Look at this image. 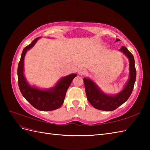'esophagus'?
Instances as JSON below:
<instances>
[{
  "label": "esophagus",
  "mask_w": 150,
  "mask_h": 150,
  "mask_svg": "<svg viewBox=\"0 0 150 150\" xmlns=\"http://www.w3.org/2000/svg\"><path fill=\"white\" fill-rule=\"evenodd\" d=\"M86 72H87V71L84 68L81 67L78 69V73L80 75H84L86 74Z\"/></svg>",
  "instance_id": "obj_1"
}]
</instances>
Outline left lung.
Instances as JSON below:
<instances>
[{"label": "left lung", "mask_w": 150, "mask_h": 150, "mask_svg": "<svg viewBox=\"0 0 150 150\" xmlns=\"http://www.w3.org/2000/svg\"><path fill=\"white\" fill-rule=\"evenodd\" d=\"M120 39H116V41ZM120 51L123 52L129 59V76L124 89L120 93L113 96L103 93L96 84L89 78H83L86 94L88 101L96 109L99 110L111 111L116 110L121 104L125 103L132 93L137 77L134 59L133 54L126 47L122 46Z\"/></svg>", "instance_id": "8db88e82"}]
</instances>
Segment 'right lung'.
Masks as SVG:
<instances>
[{
	"instance_id": "right-lung-1",
	"label": "right lung",
	"mask_w": 150,
	"mask_h": 150,
	"mask_svg": "<svg viewBox=\"0 0 150 150\" xmlns=\"http://www.w3.org/2000/svg\"><path fill=\"white\" fill-rule=\"evenodd\" d=\"M39 38L35 39L23 49L17 68L18 84L22 96L33 107L40 111H52L60 108L64 103L67 90L77 74H71L63 77L55 86L47 90L30 86L24 75V57L26 52L34 46Z\"/></svg>"
}]
</instances>
